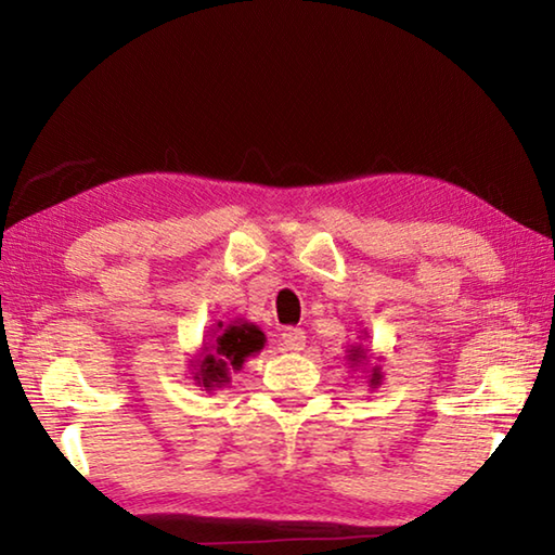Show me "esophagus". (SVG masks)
<instances>
[{
  "mask_svg": "<svg viewBox=\"0 0 555 555\" xmlns=\"http://www.w3.org/2000/svg\"><path fill=\"white\" fill-rule=\"evenodd\" d=\"M281 345H284V350H291V352L304 350L306 333L300 331V327H286V331L281 333Z\"/></svg>",
  "mask_w": 555,
  "mask_h": 555,
  "instance_id": "obj_1",
  "label": "esophagus"
}]
</instances>
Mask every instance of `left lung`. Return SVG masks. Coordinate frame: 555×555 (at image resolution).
<instances>
[{
  "label": "left lung",
  "mask_w": 555,
  "mask_h": 555,
  "mask_svg": "<svg viewBox=\"0 0 555 555\" xmlns=\"http://www.w3.org/2000/svg\"><path fill=\"white\" fill-rule=\"evenodd\" d=\"M350 360H352L354 364H367V362H370L367 350H362V347H352V350H350ZM379 382H382L379 367H374V370H372V379H370V384H372V387H377Z\"/></svg>",
  "instance_id": "left-lung-1"
}]
</instances>
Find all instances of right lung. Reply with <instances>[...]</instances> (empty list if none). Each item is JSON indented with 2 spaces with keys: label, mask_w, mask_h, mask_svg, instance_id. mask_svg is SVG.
<instances>
[{
  "label": "right lung",
  "mask_w": 555,
  "mask_h": 555,
  "mask_svg": "<svg viewBox=\"0 0 555 555\" xmlns=\"http://www.w3.org/2000/svg\"><path fill=\"white\" fill-rule=\"evenodd\" d=\"M218 327H222V323H218ZM261 347H264V333L257 325L244 323L224 327L222 333H218V340L205 345V354L203 360H198L195 379L205 389L218 387V384L230 379V370H240L244 357L259 352Z\"/></svg>",
  "instance_id": "add662e5"
}]
</instances>
